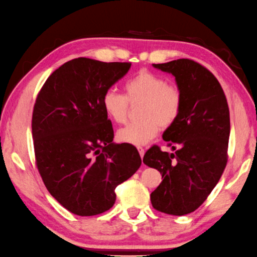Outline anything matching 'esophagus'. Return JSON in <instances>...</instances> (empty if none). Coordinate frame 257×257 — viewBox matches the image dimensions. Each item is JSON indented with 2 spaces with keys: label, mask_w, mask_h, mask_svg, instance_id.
I'll use <instances>...</instances> for the list:
<instances>
[{
  "label": "esophagus",
  "mask_w": 257,
  "mask_h": 257,
  "mask_svg": "<svg viewBox=\"0 0 257 257\" xmlns=\"http://www.w3.org/2000/svg\"><path fill=\"white\" fill-rule=\"evenodd\" d=\"M138 150H139V154H140L141 158H144V156H145V149L142 148V147H138Z\"/></svg>",
  "instance_id": "esophagus-1"
}]
</instances>
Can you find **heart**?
I'll return each mask as SVG.
<instances>
[{
	"label": "heart",
	"mask_w": 257,
	"mask_h": 257,
	"mask_svg": "<svg viewBox=\"0 0 257 257\" xmlns=\"http://www.w3.org/2000/svg\"><path fill=\"white\" fill-rule=\"evenodd\" d=\"M125 95L112 89L104 92L101 104L106 115L117 124L127 120L130 103H141L140 120L117 132L120 142L144 146L156 138L162 128L175 124L183 107V93L175 84L154 71L140 70L124 84Z\"/></svg>",
	"instance_id": "b5f03b06"
}]
</instances>
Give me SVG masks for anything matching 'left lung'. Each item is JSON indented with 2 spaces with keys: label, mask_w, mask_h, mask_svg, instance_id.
Wrapping results in <instances>:
<instances>
[{
  "label": "left lung",
  "mask_w": 257,
  "mask_h": 257,
  "mask_svg": "<svg viewBox=\"0 0 257 257\" xmlns=\"http://www.w3.org/2000/svg\"><path fill=\"white\" fill-rule=\"evenodd\" d=\"M154 67L175 77L183 107L175 124L163 134L175 153L153 146L145 154L144 163L163 178L150 200L157 211L181 216L207 199L228 163V101L216 77L198 62L178 59Z\"/></svg>",
  "instance_id": "obj_1"
}]
</instances>
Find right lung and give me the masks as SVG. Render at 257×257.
I'll use <instances>...</instances> for the list:
<instances>
[{
	"mask_svg": "<svg viewBox=\"0 0 257 257\" xmlns=\"http://www.w3.org/2000/svg\"><path fill=\"white\" fill-rule=\"evenodd\" d=\"M131 62L76 58L59 67L37 94L32 118L36 166L46 189L70 213L98 215L115 189L141 165L132 145H115L101 99Z\"/></svg>",
	"mask_w": 257,
	"mask_h": 257,
	"instance_id": "right-lung-1",
	"label": "right lung"
}]
</instances>
